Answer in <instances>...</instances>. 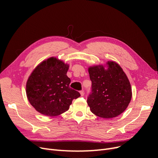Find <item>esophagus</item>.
Segmentation results:
<instances>
[{
	"mask_svg": "<svg viewBox=\"0 0 158 158\" xmlns=\"http://www.w3.org/2000/svg\"><path fill=\"white\" fill-rule=\"evenodd\" d=\"M80 93L81 96H84V91H80Z\"/></svg>",
	"mask_w": 158,
	"mask_h": 158,
	"instance_id": "1",
	"label": "esophagus"
}]
</instances>
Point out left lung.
<instances>
[{
  "label": "left lung",
  "mask_w": 158,
  "mask_h": 158,
  "mask_svg": "<svg viewBox=\"0 0 158 158\" xmlns=\"http://www.w3.org/2000/svg\"><path fill=\"white\" fill-rule=\"evenodd\" d=\"M88 69L92 81L91 92L87 98L90 110L99 117L110 118L121 114L132 98L131 84L121 67L114 62Z\"/></svg>",
  "instance_id": "8db88e82"
}]
</instances>
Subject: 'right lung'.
<instances>
[{"label": "right lung", "instance_id": "obj_1", "mask_svg": "<svg viewBox=\"0 0 158 158\" xmlns=\"http://www.w3.org/2000/svg\"><path fill=\"white\" fill-rule=\"evenodd\" d=\"M69 65L51 57L32 72L26 84V94L31 106L46 116L54 117L69 109L80 94L70 88L66 75Z\"/></svg>", "mask_w": 158, "mask_h": 158}]
</instances>
